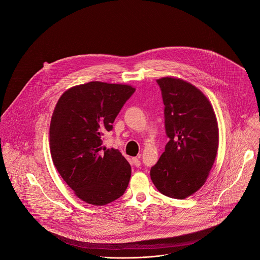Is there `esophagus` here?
<instances>
[{
    "label": "esophagus",
    "mask_w": 260,
    "mask_h": 260,
    "mask_svg": "<svg viewBox=\"0 0 260 260\" xmlns=\"http://www.w3.org/2000/svg\"><path fill=\"white\" fill-rule=\"evenodd\" d=\"M132 161H133V164H134V166L135 167H137V168H139L140 166H141V161H140V159H139V157H133V159H132Z\"/></svg>",
    "instance_id": "obj_1"
}]
</instances>
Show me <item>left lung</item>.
<instances>
[{"label":"left lung","instance_id":"obj_1","mask_svg":"<svg viewBox=\"0 0 260 260\" xmlns=\"http://www.w3.org/2000/svg\"><path fill=\"white\" fill-rule=\"evenodd\" d=\"M156 82L169 142L150 176L159 192L183 200L203 186L213 167L219 143L217 119L209 100L192 84L172 77Z\"/></svg>","mask_w":260,"mask_h":260}]
</instances>
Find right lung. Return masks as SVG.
<instances>
[{
	"label": "right lung",
	"mask_w": 260,
	"mask_h": 260,
	"mask_svg": "<svg viewBox=\"0 0 260 260\" xmlns=\"http://www.w3.org/2000/svg\"><path fill=\"white\" fill-rule=\"evenodd\" d=\"M135 88L92 81L59 98L51 117L49 145L61 178L82 201L104 206L127 188L132 168L119 150L103 146V136Z\"/></svg>",
	"instance_id": "1"
}]
</instances>
